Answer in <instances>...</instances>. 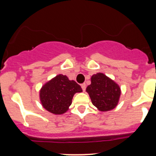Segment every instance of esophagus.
I'll return each instance as SVG.
<instances>
[{
    "mask_svg": "<svg viewBox=\"0 0 156 156\" xmlns=\"http://www.w3.org/2000/svg\"><path fill=\"white\" fill-rule=\"evenodd\" d=\"M81 87H82V89H83V91H86V83H83V84L81 85Z\"/></svg>",
    "mask_w": 156,
    "mask_h": 156,
    "instance_id": "1",
    "label": "esophagus"
}]
</instances>
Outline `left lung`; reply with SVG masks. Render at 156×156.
<instances>
[{
  "label": "left lung",
  "mask_w": 156,
  "mask_h": 156,
  "mask_svg": "<svg viewBox=\"0 0 156 156\" xmlns=\"http://www.w3.org/2000/svg\"><path fill=\"white\" fill-rule=\"evenodd\" d=\"M86 91L93 105L102 112L115 108L121 94L119 85L102 73L91 76V84L87 86Z\"/></svg>",
  "instance_id": "left-lung-1"
}]
</instances>
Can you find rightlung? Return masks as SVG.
Returning <instances> with one entry per match:
<instances>
[{"label":"right lung","instance_id":"right-lung-1","mask_svg":"<svg viewBox=\"0 0 156 156\" xmlns=\"http://www.w3.org/2000/svg\"><path fill=\"white\" fill-rule=\"evenodd\" d=\"M81 86L65 75L58 74L48 81L40 90V100L49 113L61 115L68 110L73 95L82 92Z\"/></svg>","mask_w":156,"mask_h":156}]
</instances>
